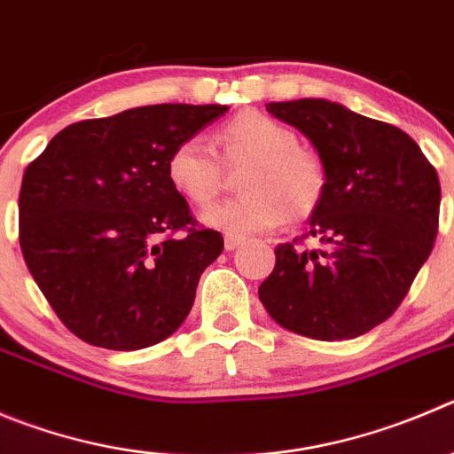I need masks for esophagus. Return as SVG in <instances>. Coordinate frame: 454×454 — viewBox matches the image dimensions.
Here are the masks:
<instances>
[{"mask_svg": "<svg viewBox=\"0 0 454 454\" xmlns=\"http://www.w3.org/2000/svg\"><path fill=\"white\" fill-rule=\"evenodd\" d=\"M239 244H244V237L239 235H226V239H223L226 251H235V248H239Z\"/></svg>", "mask_w": 454, "mask_h": 454, "instance_id": "34e87169", "label": "esophagus"}]
</instances>
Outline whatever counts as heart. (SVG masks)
<instances>
[{
	"instance_id": "b5f03b06",
	"label": "heart",
	"mask_w": 454,
	"mask_h": 454,
	"mask_svg": "<svg viewBox=\"0 0 454 454\" xmlns=\"http://www.w3.org/2000/svg\"><path fill=\"white\" fill-rule=\"evenodd\" d=\"M181 141L168 156L172 188L194 206H210L222 194L228 169L247 165L239 176L244 194L210 207L206 222L235 235L269 231L286 217L307 219L327 192V169L316 152L300 145L289 125L260 112L232 116L215 137Z\"/></svg>"
}]
</instances>
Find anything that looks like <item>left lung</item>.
Listing matches in <instances>:
<instances>
[{
	"instance_id": "left-lung-1",
	"label": "left lung",
	"mask_w": 454,
	"mask_h": 454,
	"mask_svg": "<svg viewBox=\"0 0 454 454\" xmlns=\"http://www.w3.org/2000/svg\"><path fill=\"white\" fill-rule=\"evenodd\" d=\"M311 138L327 192L307 235L275 248L260 300L275 323L317 340L374 329L408 295L439 231L437 169L403 129L329 100L266 105ZM307 236L321 239L304 249Z\"/></svg>"
}]
</instances>
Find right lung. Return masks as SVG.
<instances>
[{
    "label": "right lung",
    "instance_id": "obj_1",
    "mask_svg": "<svg viewBox=\"0 0 454 454\" xmlns=\"http://www.w3.org/2000/svg\"><path fill=\"white\" fill-rule=\"evenodd\" d=\"M226 109L165 103L89 118L55 134L27 165L24 262L80 340L143 349L188 317L223 237L203 228L172 188L168 156Z\"/></svg>",
    "mask_w": 454,
    "mask_h": 454
}]
</instances>
